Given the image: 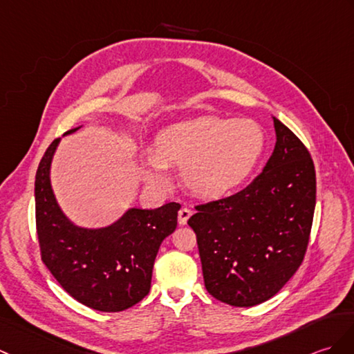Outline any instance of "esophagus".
Wrapping results in <instances>:
<instances>
[{
    "mask_svg": "<svg viewBox=\"0 0 354 354\" xmlns=\"http://www.w3.org/2000/svg\"><path fill=\"white\" fill-rule=\"evenodd\" d=\"M192 214H193V212H192L190 208H180L179 212H178V221H179V225H180V226H185L188 218L192 217Z\"/></svg>",
    "mask_w": 354,
    "mask_h": 354,
    "instance_id": "obj_1",
    "label": "esophagus"
}]
</instances>
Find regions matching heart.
I'll return each instance as SVG.
<instances>
[{
	"label": "heart",
	"instance_id": "b5f03b06",
	"mask_svg": "<svg viewBox=\"0 0 354 354\" xmlns=\"http://www.w3.org/2000/svg\"><path fill=\"white\" fill-rule=\"evenodd\" d=\"M266 134L252 119L201 116L174 123L142 155V176L158 190L170 185V167L193 194L218 199L250 176L264 152Z\"/></svg>",
	"mask_w": 354,
	"mask_h": 354
}]
</instances>
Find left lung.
Masks as SVG:
<instances>
[{"instance_id": "8db88e82", "label": "left lung", "mask_w": 354, "mask_h": 354, "mask_svg": "<svg viewBox=\"0 0 354 354\" xmlns=\"http://www.w3.org/2000/svg\"><path fill=\"white\" fill-rule=\"evenodd\" d=\"M273 153L243 192L196 207L205 288L231 306L250 308L283 288L300 267L315 209V169L290 128L271 116Z\"/></svg>"}]
</instances>
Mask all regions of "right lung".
Segmentation results:
<instances>
[{
	"instance_id": "add662e5",
	"label": "right lung",
	"mask_w": 354,
	"mask_h": 354,
	"mask_svg": "<svg viewBox=\"0 0 354 354\" xmlns=\"http://www.w3.org/2000/svg\"><path fill=\"white\" fill-rule=\"evenodd\" d=\"M60 142L54 140L46 149L35 183L42 259L63 290L84 306L101 312L125 310L149 292L155 258L164 238L175 232L180 205L133 207L109 226H78L63 212L51 184Z\"/></svg>"
}]
</instances>
